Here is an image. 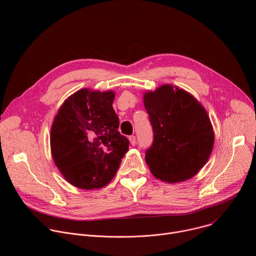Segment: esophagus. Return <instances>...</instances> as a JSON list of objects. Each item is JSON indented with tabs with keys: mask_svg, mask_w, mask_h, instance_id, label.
<instances>
[{
	"mask_svg": "<svg viewBox=\"0 0 256 256\" xmlns=\"http://www.w3.org/2000/svg\"><path fill=\"white\" fill-rule=\"evenodd\" d=\"M129 142H130L131 146H135V144H136V138H135L134 135L129 136Z\"/></svg>",
	"mask_w": 256,
	"mask_h": 256,
	"instance_id": "1",
	"label": "esophagus"
}]
</instances>
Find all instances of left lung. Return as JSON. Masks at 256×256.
<instances>
[{"label": "left lung", "instance_id": "8db88e82", "mask_svg": "<svg viewBox=\"0 0 256 256\" xmlns=\"http://www.w3.org/2000/svg\"><path fill=\"white\" fill-rule=\"evenodd\" d=\"M144 102L154 132L146 152L150 172L169 184L192 178L208 161L214 144L206 110L192 94L172 85L146 92Z\"/></svg>", "mask_w": 256, "mask_h": 256}]
</instances>
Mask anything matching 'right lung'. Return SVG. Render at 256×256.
I'll return each mask as SVG.
<instances>
[{"label":"right lung","mask_w":256,"mask_h":256,"mask_svg":"<svg viewBox=\"0 0 256 256\" xmlns=\"http://www.w3.org/2000/svg\"><path fill=\"white\" fill-rule=\"evenodd\" d=\"M114 98V91L81 89L68 98L54 118L50 137L54 163L78 188L106 186L129 148L127 137L118 131Z\"/></svg>","instance_id":"1"}]
</instances>
